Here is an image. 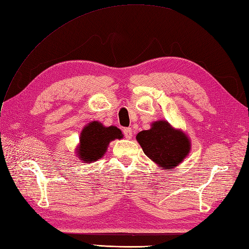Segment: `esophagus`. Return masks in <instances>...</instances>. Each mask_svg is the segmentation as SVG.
<instances>
[{"mask_svg":"<svg viewBox=\"0 0 249 249\" xmlns=\"http://www.w3.org/2000/svg\"><path fill=\"white\" fill-rule=\"evenodd\" d=\"M124 137L127 138V139L132 138L133 133H132V129H131V127H125V129H124Z\"/></svg>","mask_w":249,"mask_h":249,"instance_id":"34e87169","label":"esophagus"}]
</instances>
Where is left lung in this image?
Returning <instances> with one entry per match:
<instances>
[{"label": "left lung", "mask_w": 249, "mask_h": 249, "mask_svg": "<svg viewBox=\"0 0 249 249\" xmlns=\"http://www.w3.org/2000/svg\"><path fill=\"white\" fill-rule=\"evenodd\" d=\"M136 139L145 155L164 169H174L191 151V141L165 120L153 123L150 130L141 131Z\"/></svg>", "instance_id": "8db88e82"}]
</instances>
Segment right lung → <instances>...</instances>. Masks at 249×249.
Returning a JSON list of instances; mask_svg holds the SVG:
<instances>
[{
  "instance_id": "obj_1",
  "label": "right lung",
  "mask_w": 249,
  "mask_h": 249,
  "mask_svg": "<svg viewBox=\"0 0 249 249\" xmlns=\"http://www.w3.org/2000/svg\"><path fill=\"white\" fill-rule=\"evenodd\" d=\"M123 138V133L116 126H104L98 122L87 124L79 137L77 149L78 157L82 161L90 163L102 158L108 149V145L114 139Z\"/></svg>"
}]
</instances>
